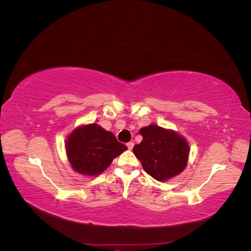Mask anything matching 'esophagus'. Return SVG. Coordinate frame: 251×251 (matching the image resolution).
I'll list each match as a JSON object with an SVG mask.
<instances>
[{"label": "esophagus", "mask_w": 251, "mask_h": 251, "mask_svg": "<svg viewBox=\"0 0 251 251\" xmlns=\"http://www.w3.org/2000/svg\"><path fill=\"white\" fill-rule=\"evenodd\" d=\"M126 147H127V149H128V150H132V149H133V147H134V143H133L132 141L127 142V143H126Z\"/></svg>", "instance_id": "obj_1"}]
</instances>
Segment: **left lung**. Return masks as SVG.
<instances>
[{
	"label": "left lung",
	"instance_id": "1",
	"mask_svg": "<svg viewBox=\"0 0 251 251\" xmlns=\"http://www.w3.org/2000/svg\"><path fill=\"white\" fill-rule=\"evenodd\" d=\"M139 133L142 141L133 151L150 176L164 182L185 170L191 149L183 136L157 125L141 127Z\"/></svg>",
	"mask_w": 251,
	"mask_h": 251
}]
</instances>
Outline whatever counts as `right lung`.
<instances>
[{
    "label": "right lung",
    "instance_id": "add662e5",
    "mask_svg": "<svg viewBox=\"0 0 251 251\" xmlns=\"http://www.w3.org/2000/svg\"><path fill=\"white\" fill-rule=\"evenodd\" d=\"M65 148L72 170L88 177L100 175L111 165L114 158L127 150L112 132L95 123L75 127L68 135Z\"/></svg>",
    "mask_w": 251,
    "mask_h": 251
}]
</instances>
